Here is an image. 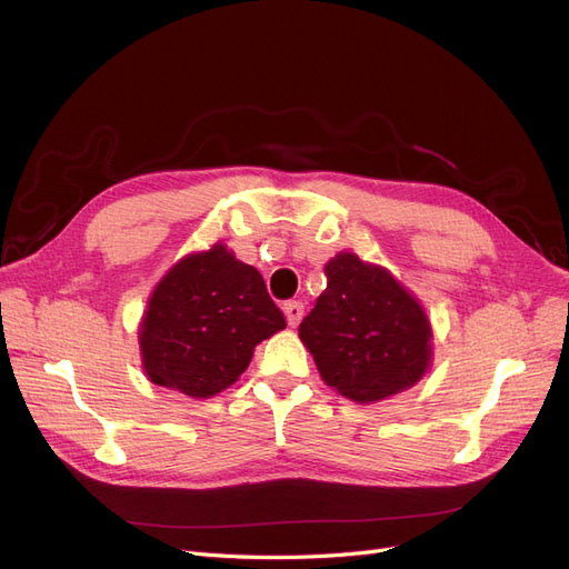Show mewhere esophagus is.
<instances>
[{
    "label": "esophagus",
    "instance_id": "obj_1",
    "mask_svg": "<svg viewBox=\"0 0 569 569\" xmlns=\"http://www.w3.org/2000/svg\"><path fill=\"white\" fill-rule=\"evenodd\" d=\"M284 316H287V322L289 327H297L303 318V303L301 301H287L284 306Z\"/></svg>",
    "mask_w": 569,
    "mask_h": 569
}]
</instances>
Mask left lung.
<instances>
[{"label":"left lung","instance_id":"obj_1","mask_svg":"<svg viewBox=\"0 0 569 569\" xmlns=\"http://www.w3.org/2000/svg\"><path fill=\"white\" fill-rule=\"evenodd\" d=\"M327 289L299 325L318 372L356 403L385 401L418 385L432 366V325L422 303L375 263L339 251Z\"/></svg>","mask_w":569,"mask_h":569}]
</instances>
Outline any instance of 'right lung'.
Segmentation results:
<instances>
[{
  "label": "right lung",
  "mask_w": 569,
  "mask_h": 569,
  "mask_svg": "<svg viewBox=\"0 0 569 569\" xmlns=\"http://www.w3.org/2000/svg\"><path fill=\"white\" fill-rule=\"evenodd\" d=\"M284 327L261 272L218 242L182 256L153 287L140 322L142 368L153 385L211 399Z\"/></svg>",
  "instance_id": "right-lung-1"
}]
</instances>
